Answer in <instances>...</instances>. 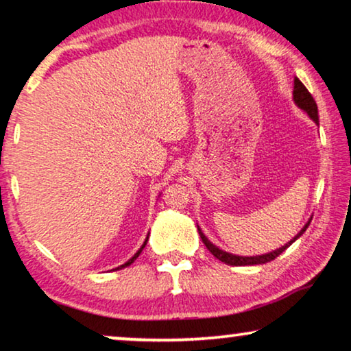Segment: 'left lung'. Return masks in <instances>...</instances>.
Returning <instances> with one entry per match:
<instances>
[{
  "instance_id": "obj_1",
  "label": "left lung",
  "mask_w": 351,
  "mask_h": 351,
  "mask_svg": "<svg viewBox=\"0 0 351 351\" xmlns=\"http://www.w3.org/2000/svg\"><path fill=\"white\" fill-rule=\"evenodd\" d=\"M293 101H295V104H297L300 109H303V111L306 112V114L311 117V119L315 121L316 124H319V116H317V104L315 101V98L311 97V93L308 92L306 86H304L302 82L297 79V77H295V80H293ZM309 222H311V219H309L306 224H304L303 229L300 230L298 234L295 235L289 243H285L284 247L277 248V250H274V252H271V253L259 254V256H237V254L222 252L221 248H217L216 245H213L211 242H209V240L206 239V235L203 234L199 227H198V234H199V237H202L203 243L206 245V248L213 254H215V256L219 259V261L226 263V265H229V266H253V265H265V263H269V261H272V259H276L280 253H284L285 250L289 248L290 245L295 242V240L300 239V237L303 235V232L308 229Z\"/></svg>"
}]
</instances>
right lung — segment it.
I'll return each instance as SVG.
<instances>
[{"instance_id": "add662e5", "label": "right lung", "mask_w": 351, "mask_h": 351, "mask_svg": "<svg viewBox=\"0 0 351 351\" xmlns=\"http://www.w3.org/2000/svg\"><path fill=\"white\" fill-rule=\"evenodd\" d=\"M147 242H148V237H147V240H145V242H143V245H142V248H140V250H138V252H136V253L134 254V256H132V258L129 259V261H127V263H124V265H122V266H119V267H116V269H114V271L124 269V267H127V266H130V265H132V263H134V261H135V259H136V258H138V254H140V253H142V250L145 248V245H147Z\"/></svg>"}]
</instances>
